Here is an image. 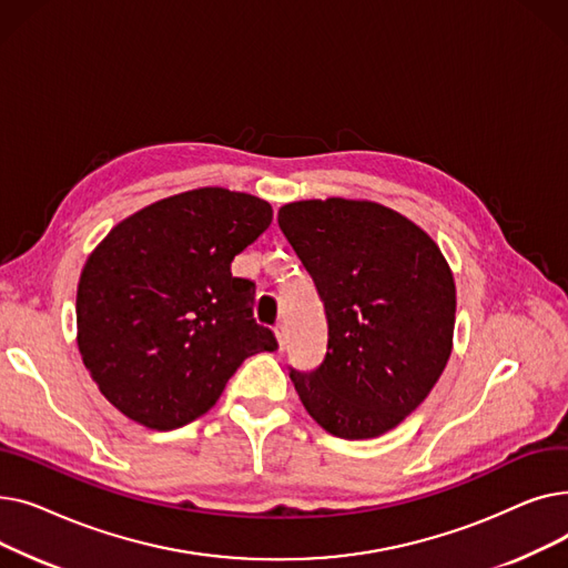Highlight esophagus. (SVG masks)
Returning <instances> with one entry per match:
<instances>
[{"instance_id": "34e87169", "label": "esophagus", "mask_w": 568, "mask_h": 568, "mask_svg": "<svg viewBox=\"0 0 568 568\" xmlns=\"http://www.w3.org/2000/svg\"><path fill=\"white\" fill-rule=\"evenodd\" d=\"M274 334H276L278 347L283 349V347H285V341H287V336H285V326H283V324H276V326H274Z\"/></svg>"}]
</instances>
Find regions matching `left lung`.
<instances>
[{"instance_id":"1","label":"left lung","mask_w":568,"mask_h":568,"mask_svg":"<svg viewBox=\"0 0 568 568\" xmlns=\"http://www.w3.org/2000/svg\"><path fill=\"white\" fill-rule=\"evenodd\" d=\"M278 225L324 304L329 341L313 373L290 371L306 412L336 437L394 430L454 347L456 283L430 234L371 200L283 204Z\"/></svg>"}]
</instances>
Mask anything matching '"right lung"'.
Returning a JSON list of instances; mask_svg holds the SVG:
<instances>
[{"label": "right lung", "instance_id": "add662e5", "mask_svg": "<svg viewBox=\"0 0 568 568\" xmlns=\"http://www.w3.org/2000/svg\"><path fill=\"white\" fill-rule=\"evenodd\" d=\"M272 204L221 186L163 197L116 223L87 257L78 349L131 422L182 428L212 409L246 356L278 347L253 317L234 255L272 225Z\"/></svg>", "mask_w": 568, "mask_h": 568}]
</instances>
